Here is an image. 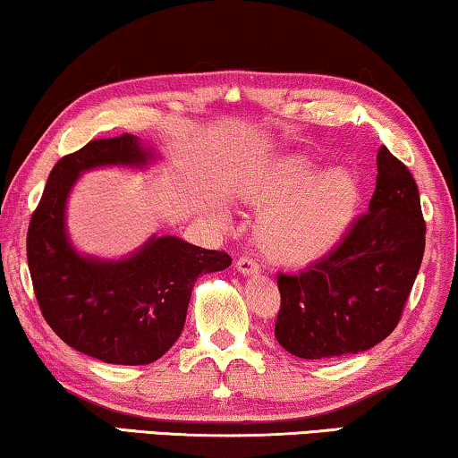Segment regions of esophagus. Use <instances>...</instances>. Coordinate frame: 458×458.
<instances>
[{
    "label": "esophagus",
    "mask_w": 458,
    "mask_h": 458,
    "mask_svg": "<svg viewBox=\"0 0 458 458\" xmlns=\"http://www.w3.org/2000/svg\"><path fill=\"white\" fill-rule=\"evenodd\" d=\"M236 269H238V272H241L242 276H253V274L259 272V266H257V263H255L253 259H250V257L242 255V257H238Z\"/></svg>",
    "instance_id": "obj_1"
}]
</instances>
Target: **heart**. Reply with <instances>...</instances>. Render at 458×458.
<instances>
[{
    "mask_svg": "<svg viewBox=\"0 0 458 458\" xmlns=\"http://www.w3.org/2000/svg\"><path fill=\"white\" fill-rule=\"evenodd\" d=\"M244 195L266 208L255 226L257 247L269 261L307 267L344 241L359 209V182L343 165L318 172L313 159L284 156L253 174Z\"/></svg>",
    "mask_w": 458,
    "mask_h": 458,
    "instance_id": "1",
    "label": "heart"
}]
</instances>
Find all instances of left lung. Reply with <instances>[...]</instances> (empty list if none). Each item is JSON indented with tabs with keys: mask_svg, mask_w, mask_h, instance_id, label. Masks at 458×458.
Here are the masks:
<instances>
[{
	"mask_svg": "<svg viewBox=\"0 0 458 458\" xmlns=\"http://www.w3.org/2000/svg\"><path fill=\"white\" fill-rule=\"evenodd\" d=\"M423 249L415 180L379 147L369 211L324 259L305 272L278 274L276 340L301 359L357 355L382 343L401 321Z\"/></svg>",
	"mask_w": 458,
	"mask_h": 458,
	"instance_id": "obj_1",
	"label": "left lung"
}]
</instances>
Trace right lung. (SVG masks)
<instances>
[{
	"instance_id": "add662e5",
	"label": "right lung",
	"mask_w": 458,
	"mask_h": 458,
	"mask_svg": "<svg viewBox=\"0 0 458 458\" xmlns=\"http://www.w3.org/2000/svg\"><path fill=\"white\" fill-rule=\"evenodd\" d=\"M156 156L134 134L98 139L51 170L27 234V259L38 307L68 346L103 363L147 365L170 351L184 327L201 274L232 259L178 236H151L118 261L81 255L66 232V201L82 172L101 165L143 167Z\"/></svg>"
}]
</instances>
